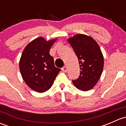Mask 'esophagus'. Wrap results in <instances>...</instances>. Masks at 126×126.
Listing matches in <instances>:
<instances>
[{
  "instance_id": "34e87169",
  "label": "esophagus",
  "mask_w": 126,
  "mask_h": 126,
  "mask_svg": "<svg viewBox=\"0 0 126 126\" xmlns=\"http://www.w3.org/2000/svg\"><path fill=\"white\" fill-rule=\"evenodd\" d=\"M62 70L63 71V72H67V70H68V68H67V67L66 66H63V68H62Z\"/></svg>"
}]
</instances>
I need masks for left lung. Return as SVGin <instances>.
Here are the masks:
<instances>
[{
  "instance_id": "8db88e82",
  "label": "left lung",
  "mask_w": 126,
  "mask_h": 126,
  "mask_svg": "<svg viewBox=\"0 0 126 126\" xmlns=\"http://www.w3.org/2000/svg\"><path fill=\"white\" fill-rule=\"evenodd\" d=\"M75 52L80 65V76L72 80L76 87L88 91L95 86L101 77L104 67V58L101 49L90 36L77 34L68 39Z\"/></svg>"
}]
</instances>
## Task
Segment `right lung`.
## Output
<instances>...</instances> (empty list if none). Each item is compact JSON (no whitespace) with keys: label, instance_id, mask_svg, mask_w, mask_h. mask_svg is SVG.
Instances as JSON below:
<instances>
[{"label":"right lung","instance_id":"1","mask_svg":"<svg viewBox=\"0 0 126 126\" xmlns=\"http://www.w3.org/2000/svg\"><path fill=\"white\" fill-rule=\"evenodd\" d=\"M56 39L46 41L40 37L30 42L24 49L19 62V69L24 82L39 93L47 91L61 69L54 65L49 54Z\"/></svg>","mask_w":126,"mask_h":126}]
</instances>
